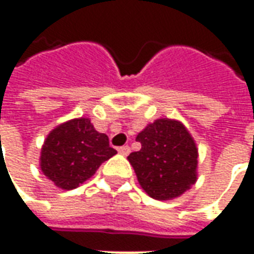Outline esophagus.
Here are the masks:
<instances>
[{
    "label": "esophagus",
    "instance_id": "esophagus-1",
    "mask_svg": "<svg viewBox=\"0 0 254 254\" xmlns=\"http://www.w3.org/2000/svg\"><path fill=\"white\" fill-rule=\"evenodd\" d=\"M118 152H120L121 155H125V156H127V155L130 154V147H129V145H122V147L118 148Z\"/></svg>",
    "mask_w": 254,
    "mask_h": 254
}]
</instances>
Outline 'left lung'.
Wrapping results in <instances>:
<instances>
[{
  "label": "left lung",
  "mask_w": 254,
  "mask_h": 254,
  "mask_svg": "<svg viewBox=\"0 0 254 254\" xmlns=\"http://www.w3.org/2000/svg\"><path fill=\"white\" fill-rule=\"evenodd\" d=\"M136 140L141 143V149L127 159L148 196L170 200L196 182V144L181 122L156 120L138 133Z\"/></svg>",
  "instance_id": "obj_1"
}]
</instances>
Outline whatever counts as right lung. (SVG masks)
Segmentation results:
<instances>
[{
	"mask_svg": "<svg viewBox=\"0 0 254 254\" xmlns=\"http://www.w3.org/2000/svg\"><path fill=\"white\" fill-rule=\"evenodd\" d=\"M105 133L95 130L88 118H76L57 127L42 148L41 169L58 188L74 189L114 156Z\"/></svg>",
	"mask_w": 254,
	"mask_h": 254,
	"instance_id": "right-lung-1",
	"label": "right lung"
}]
</instances>
